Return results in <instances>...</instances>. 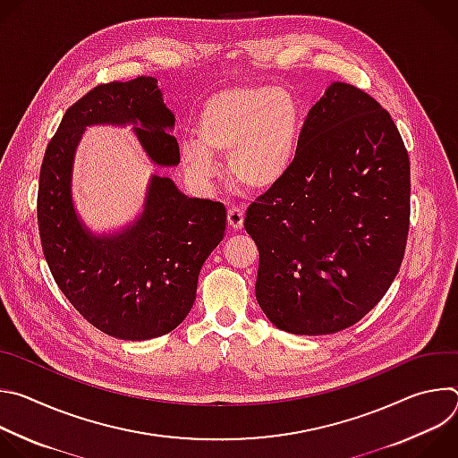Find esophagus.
<instances>
[{"instance_id": "obj_1", "label": "esophagus", "mask_w": 458, "mask_h": 458, "mask_svg": "<svg viewBox=\"0 0 458 458\" xmlns=\"http://www.w3.org/2000/svg\"><path fill=\"white\" fill-rule=\"evenodd\" d=\"M228 226L233 230H242V226H244V210L242 208L228 210Z\"/></svg>"}]
</instances>
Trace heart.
Wrapping results in <instances>:
<instances>
[{"mask_svg":"<svg viewBox=\"0 0 458 458\" xmlns=\"http://www.w3.org/2000/svg\"><path fill=\"white\" fill-rule=\"evenodd\" d=\"M195 138L181 143V157L190 172L210 177L214 156H228L233 184L248 191L277 186L293 166L301 114L295 99L277 87L226 89L201 106Z\"/></svg>","mask_w":458,"mask_h":458,"instance_id":"heart-1","label":"heart"}]
</instances>
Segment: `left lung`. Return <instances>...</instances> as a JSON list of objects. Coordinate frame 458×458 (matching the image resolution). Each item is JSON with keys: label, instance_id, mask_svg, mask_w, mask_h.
I'll return each instance as SVG.
<instances>
[{"label": "left lung", "instance_id": "8db88e82", "mask_svg": "<svg viewBox=\"0 0 458 458\" xmlns=\"http://www.w3.org/2000/svg\"><path fill=\"white\" fill-rule=\"evenodd\" d=\"M410 191L394 119L360 89L332 83L304 121L293 166L246 212L255 297L270 322L330 335L373 310L403 263Z\"/></svg>", "mask_w": 458, "mask_h": 458}]
</instances>
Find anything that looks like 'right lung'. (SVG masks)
<instances>
[{
    "label": "right lung",
    "mask_w": 458,
    "mask_h": 458,
    "mask_svg": "<svg viewBox=\"0 0 458 458\" xmlns=\"http://www.w3.org/2000/svg\"><path fill=\"white\" fill-rule=\"evenodd\" d=\"M92 124H130L154 165H179V145L170 134L175 117L156 78L92 89L64 112L43 157V253L59 290L98 330L123 341L156 339L175 330L191 310L199 272L225 237L226 208L188 198L170 177L154 174L138 219L96 235L72 201L74 156Z\"/></svg>",
    "instance_id": "add662e5"
}]
</instances>
